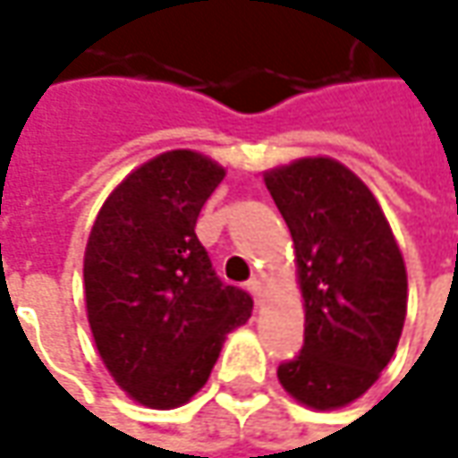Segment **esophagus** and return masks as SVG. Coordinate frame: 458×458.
I'll return each instance as SVG.
<instances>
[{"label": "esophagus", "mask_w": 458, "mask_h": 458, "mask_svg": "<svg viewBox=\"0 0 458 458\" xmlns=\"http://www.w3.org/2000/svg\"><path fill=\"white\" fill-rule=\"evenodd\" d=\"M249 292L253 294V300L259 302V300H261V294H264V284H261V279H250Z\"/></svg>", "instance_id": "1"}]
</instances>
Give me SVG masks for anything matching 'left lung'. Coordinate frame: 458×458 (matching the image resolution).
<instances>
[{
	"label": "left lung",
	"instance_id": "left-lung-1",
	"mask_svg": "<svg viewBox=\"0 0 458 458\" xmlns=\"http://www.w3.org/2000/svg\"><path fill=\"white\" fill-rule=\"evenodd\" d=\"M297 261L305 346L276 377L312 410L359 400L387 367L408 315L405 259L367 184L328 156L264 171Z\"/></svg>",
	"mask_w": 458,
	"mask_h": 458
}]
</instances>
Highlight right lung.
<instances>
[{
    "mask_svg": "<svg viewBox=\"0 0 458 458\" xmlns=\"http://www.w3.org/2000/svg\"><path fill=\"white\" fill-rule=\"evenodd\" d=\"M225 169L205 153L166 150L110 191L84 250L91 338L114 385L153 410L205 387L230 330L253 300L223 284L194 225Z\"/></svg>",
    "mask_w": 458,
    "mask_h": 458,
    "instance_id": "right-lung-1",
    "label": "right lung"
}]
</instances>
